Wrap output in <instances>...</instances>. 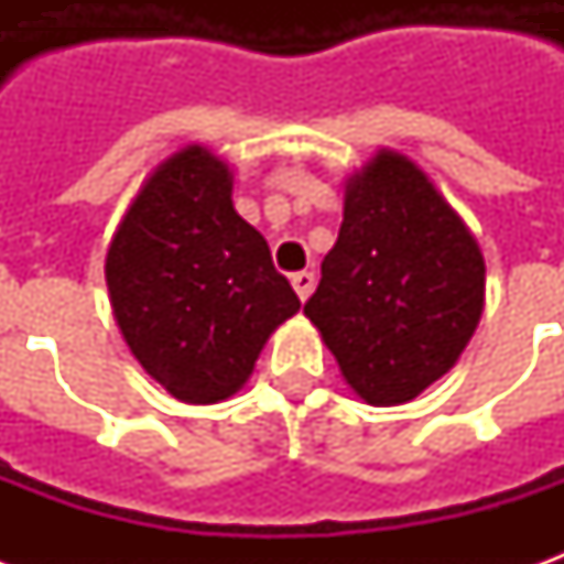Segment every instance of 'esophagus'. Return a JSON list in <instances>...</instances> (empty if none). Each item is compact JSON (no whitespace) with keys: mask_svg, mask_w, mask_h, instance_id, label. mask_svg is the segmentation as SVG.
<instances>
[{"mask_svg":"<svg viewBox=\"0 0 564 564\" xmlns=\"http://www.w3.org/2000/svg\"><path fill=\"white\" fill-rule=\"evenodd\" d=\"M314 283H317L314 271H299V274H293V290L302 302H307V295L314 293Z\"/></svg>","mask_w":564,"mask_h":564,"instance_id":"1","label":"esophagus"}]
</instances>
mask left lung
Segmentation results:
<instances>
[{
  "mask_svg": "<svg viewBox=\"0 0 564 564\" xmlns=\"http://www.w3.org/2000/svg\"><path fill=\"white\" fill-rule=\"evenodd\" d=\"M484 302L480 245L411 156L380 148L344 177L338 241L305 317L362 402H414L444 378Z\"/></svg>",
  "mask_w": 564,
  "mask_h": 564,
  "instance_id": "1",
  "label": "left lung"
}]
</instances>
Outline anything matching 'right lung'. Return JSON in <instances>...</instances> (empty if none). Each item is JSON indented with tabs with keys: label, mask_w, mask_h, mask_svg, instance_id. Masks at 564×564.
<instances>
[{
	"label": "right lung",
	"mask_w": 564,
	"mask_h": 564,
	"mask_svg": "<svg viewBox=\"0 0 564 564\" xmlns=\"http://www.w3.org/2000/svg\"><path fill=\"white\" fill-rule=\"evenodd\" d=\"M120 335L172 399L217 404L299 311L265 238L235 210L232 169L186 144L144 177L105 257Z\"/></svg>",
	"instance_id": "right-lung-1"
}]
</instances>
